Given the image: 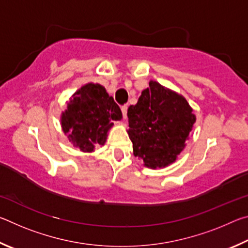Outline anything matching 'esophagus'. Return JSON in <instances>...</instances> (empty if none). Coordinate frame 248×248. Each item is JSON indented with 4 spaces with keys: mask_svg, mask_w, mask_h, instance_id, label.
I'll use <instances>...</instances> for the list:
<instances>
[{
    "mask_svg": "<svg viewBox=\"0 0 248 248\" xmlns=\"http://www.w3.org/2000/svg\"><path fill=\"white\" fill-rule=\"evenodd\" d=\"M127 110H128L127 105H124V106H121V111H123L124 119H127Z\"/></svg>",
    "mask_w": 248,
    "mask_h": 248,
    "instance_id": "esophagus-1",
    "label": "esophagus"
}]
</instances>
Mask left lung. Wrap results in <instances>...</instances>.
Returning a JSON list of instances; mask_svg holds the SVG:
<instances>
[{
	"instance_id": "left-lung-1",
	"label": "left lung",
	"mask_w": 248,
	"mask_h": 248,
	"mask_svg": "<svg viewBox=\"0 0 248 248\" xmlns=\"http://www.w3.org/2000/svg\"><path fill=\"white\" fill-rule=\"evenodd\" d=\"M136 105L128 108L129 138L134 156L156 169L176 161L196 117L183 96L151 81Z\"/></svg>"
}]
</instances>
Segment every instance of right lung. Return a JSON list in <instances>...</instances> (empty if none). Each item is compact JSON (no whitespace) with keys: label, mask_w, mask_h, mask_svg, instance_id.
Returning <instances> with one entry per match:
<instances>
[{"label":"right lung","mask_w":248,"mask_h":248,"mask_svg":"<svg viewBox=\"0 0 248 248\" xmlns=\"http://www.w3.org/2000/svg\"><path fill=\"white\" fill-rule=\"evenodd\" d=\"M123 119L118 105L99 84L81 87L62 112V129L70 141L83 152H93L107 139V131L114 121Z\"/></svg>","instance_id":"right-lung-1"}]
</instances>
